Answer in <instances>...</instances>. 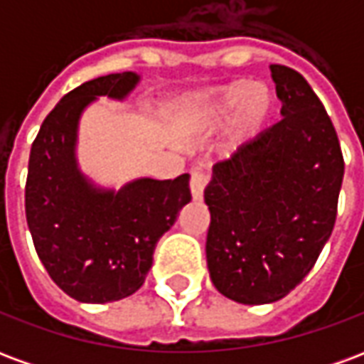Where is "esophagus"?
Wrapping results in <instances>:
<instances>
[{
  "label": "esophagus",
  "mask_w": 364,
  "mask_h": 364,
  "mask_svg": "<svg viewBox=\"0 0 364 364\" xmlns=\"http://www.w3.org/2000/svg\"><path fill=\"white\" fill-rule=\"evenodd\" d=\"M206 183H208V175L203 173V171H193V175H191V195L195 200L203 198Z\"/></svg>",
  "instance_id": "1"
}]
</instances>
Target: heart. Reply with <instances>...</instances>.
Masks as SVG:
<instances>
[{
	"label": "heart",
	"instance_id": "b5f03b06",
	"mask_svg": "<svg viewBox=\"0 0 364 364\" xmlns=\"http://www.w3.org/2000/svg\"><path fill=\"white\" fill-rule=\"evenodd\" d=\"M273 107V97L265 83L232 82L214 87L200 99V119L206 127H216L232 113L230 146L240 148L259 134Z\"/></svg>",
	"mask_w": 364,
	"mask_h": 364
}]
</instances>
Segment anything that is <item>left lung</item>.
<instances>
[{"instance_id": "obj_1", "label": "left lung", "mask_w": 364, "mask_h": 364, "mask_svg": "<svg viewBox=\"0 0 364 364\" xmlns=\"http://www.w3.org/2000/svg\"><path fill=\"white\" fill-rule=\"evenodd\" d=\"M282 120L213 167L206 265L234 302H277L310 273L336 224L343 156L336 128L302 75L269 68Z\"/></svg>"}]
</instances>
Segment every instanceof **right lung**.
Listing matches in <instances>:
<instances>
[{"mask_svg":"<svg viewBox=\"0 0 364 364\" xmlns=\"http://www.w3.org/2000/svg\"><path fill=\"white\" fill-rule=\"evenodd\" d=\"M140 74L122 72L85 82L44 119L31 148L25 213L35 250L50 279L83 304L134 294L148 277L159 237L191 203L189 173L138 177L120 189L99 185L77 161V132L99 97L124 101Z\"/></svg>","mask_w":364,"mask_h":364,"instance_id":"right-lung-1","label":"right lung"}]
</instances>
